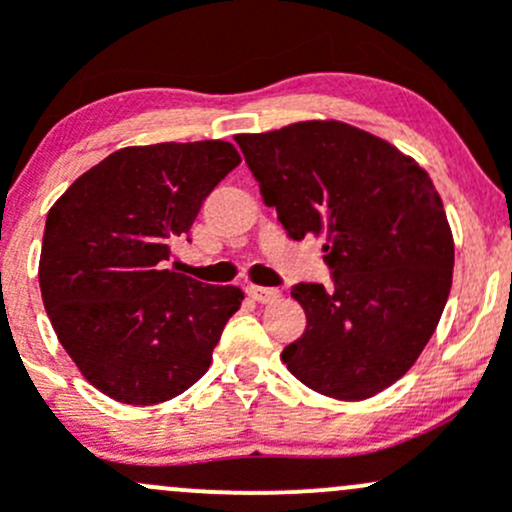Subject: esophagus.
Wrapping results in <instances>:
<instances>
[{
	"label": "esophagus",
	"mask_w": 512,
	"mask_h": 512,
	"mask_svg": "<svg viewBox=\"0 0 512 512\" xmlns=\"http://www.w3.org/2000/svg\"><path fill=\"white\" fill-rule=\"evenodd\" d=\"M247 297L252 299V302H260V304H272L280 299V289L275 287H260V285H247L245 287Z\"/></svg>",
	"instance_id": "1"
}]
</instances>
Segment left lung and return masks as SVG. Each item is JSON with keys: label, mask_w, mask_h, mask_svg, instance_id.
Listing matches in <instances>:
<instances>
[{"label": "left lung", "mask_w": 512, "mask_h": 512, "mask_svg": "<svg viewBox=\"0 0 512 512\" xmlns=\"http://www.w3.org/2000/svg\"><path fill=\"white\" fill-rule=\"evenodd\" d=\"M292 240L322 237L332 287L299 282L307 329L282 349L317 394L364 401L399 381L436 332L453 282L441 195L411 156L342 121L235 136Z\"/></svg>", "instance_id": "1"}]
</instances>
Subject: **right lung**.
I'll list each match as a JSON object with an SVG mask.
<instances>
[{"label": "right lung", "instance_id": "add662e5", "mask_svg": "<svg viewBox=\"0 0 512 512\" xmlns=\"http://www.w3.org/2000/svg\"><path fill=\"white\" fill-rule=\"evenodd\" d=\"M237 165L240 153L225 141L128 146L51 205L41 299L61 347L101 394L163 404L208 371L245 294L165 270V260Z\"/></svg>", "mask_w": 512, "mask_h": 512}]
</instances>
